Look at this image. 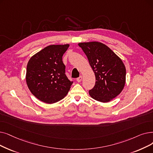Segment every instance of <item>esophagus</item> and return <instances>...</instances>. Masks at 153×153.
<instances>
[{"label":"esophagus","mask_w":153,"mask_h":153,"mask_svg":"<svg viewBox=\"0 0 153 153\" xmlns=\"http://www.w3.org/2000/svg\"><path fill=\"white\" fill-rule=\"evenodd\" d=\"M82 76H80L79 77L77 78L76 80H77V81L78 82H80L82 81Z\"/></svg>","instance_id":"esophagus-1"}]
</instances>
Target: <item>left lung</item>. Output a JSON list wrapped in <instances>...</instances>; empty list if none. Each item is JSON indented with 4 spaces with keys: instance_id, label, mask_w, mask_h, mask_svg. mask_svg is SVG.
<instances>
[{
    "instance_id": "obj_1",
    "label": "left lung",
    "mask_w": 153,
    "mask_h": 153,
    "mask_svg": "<svg viewBox=\"0 0 153 153\" xmlns=\"http://www.w3.org/2000/svg\"><path fill=\"white\" fill-rule=\"evenodd\" d=\"M78 45L87 56L96 76L95 85L89 90V95L99 102L110 101L120 94L124 87V63L109 48L101 42H81Z\"/></svg>"
}]
</instances>
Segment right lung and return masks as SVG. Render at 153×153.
I'll use <instances>...</instances> for the list:
<instances>
[{
  "label": "right lung",
  "instance_id": "right-lung-1",
  "mask_svg": "<svg viewBox=\"0 0 153 153\" xmlns=\"http://www.w3.org/2000/svg\"><path fill=\"white\" fill-rule=\"evenodd\" d=\"M69 44L51 45L33 56L28 62L26 82L40 101L53 104L62 99L73 82L65 75L63 54Z\"/></svg>",
  "mask_w": 153,
  "mask_h": 153
}]
</instances>
